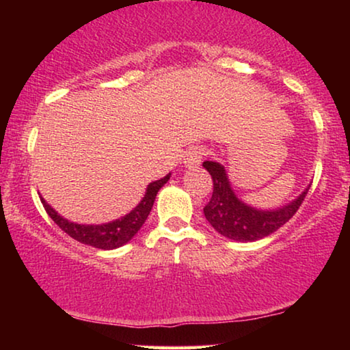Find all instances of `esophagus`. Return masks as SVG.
Instances as JSON below:
<instances>
[{
    "label": "esophagus",
    "mask_w": 350,
    "mask_h": 350,
    "mask_svg": "<svg viewBox=\"0 0 350 350\" xmlns=\"http://www.w3.org/2000/svg\"><path fill=\"white\" fill-rule=\"evenodd\" d=\"M204 156H205V150L202 146H193L185 154L183 162H185V165L188 167V169H194V167H198L200 162H202Z\"/></svg>",
    "instance_id": "34e87169"
}]
</instances>
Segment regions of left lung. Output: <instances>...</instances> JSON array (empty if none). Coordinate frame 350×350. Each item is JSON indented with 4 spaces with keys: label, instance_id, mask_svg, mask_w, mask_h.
<instances>
[{
    "label": "left lung",
    "instance_id": "left-lung-1",
    "mask_svg": "<svg viewBox=\"0 0 350 350\" xmlns=\"http://www.w3.org/2000/svg\"><path fill=\"white\" fill-rule=\"evenodd\" d=\"M205 170L212 175L213 193L204 207V215L213 229L221 236L239 242H255L275 232L298 212L308 194L309 186L295 200L274 210L250 207L234 193L228 174L219 162L205 161Z\"/></svg>",
    "mask_w": 350,
    "mask_h": 350
}]
</instances>
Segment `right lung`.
<instances>
[{
	"label": "right lung",
	"mask_w": 350,
	"mask_h": 350,
	"mask_svg": "<svg viewBox=\"0 0 350 350\" xmlns=\"http://www.w3.org/2000/svg\"><path fill=\"white\" fill-rule=\"evenodd\" d=\"M170 175L172 174L148 185L145 198L140 200V204H138L131 213H127L126 217L119 219H114V221L103 224H78L68 221V219L60 217V215L57 213L42 198L41 202L44 205L47 215L54 219L57 226H59L62 231L68 234L70 237H73L75 241L85 243V245L100 248V250H113V248L126 245V243L140 231V228L143 226V223L146 221L148 215L151 212L157 191L170 180Z\"/></svg>",
	"instance_id": "add662e5"
}]
</instances>
